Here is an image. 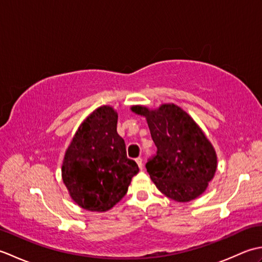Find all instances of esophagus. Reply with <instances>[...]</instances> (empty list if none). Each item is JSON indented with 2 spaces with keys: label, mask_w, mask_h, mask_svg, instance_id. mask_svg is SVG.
<instances>
[{
  "label": "esophagus",
  "mask_w": 262,
  "mask_h": 262,
  "mask_svg": "<svg viewBox=\"0 0 262 262\" xmlns=\"http://www.w3.org/2000/svg\"><path fill=\"white\" fill-rule=\"evenodd\" d=\"M136 163L138 165V168H140L141 170L143 169V159L142 158H137L136 159Z\"/></svg>",
  "instance_id": "obj_1"
}]
</instances>
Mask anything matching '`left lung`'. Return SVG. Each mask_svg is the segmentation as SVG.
I'll return each instance as SVG.
<instances>
[{"label":"left lung","instance_id":"8db88e82","mask_svg":"<svg viewBox=\"0 0 262 262\" xmlns=\"http://www.w3.org/2000/svg\"><path fill=\"white\" fill-rule=\"evenodd\" d=\"M132 110L146 117L157 153L147 159L146 171L161 192L177 202L200 196L216 171V153L190 116L174 104L149 111Z\"/></svg>","mask_w":262,"mask_h":262}]
</instances>
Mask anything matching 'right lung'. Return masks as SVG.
Here are the masks:
<instances>
[{"mask_svg":"<svg viewBox=\"0 0 262 262\" xmlns=\"http://www.w3.org/2000/svg\"><path fill=\"white\" fill-rule=\"evenodd\" d=\"M118 116L103 105L80 126L66 151L62 176L71 197L82 208L105 211L125 196L138 165L127 158L117 133Z\"/></svg>","mask_w":262,"mask_h":262,"instance_id":"add662e5","label":"right lung"}]
</instances>
